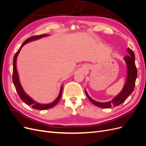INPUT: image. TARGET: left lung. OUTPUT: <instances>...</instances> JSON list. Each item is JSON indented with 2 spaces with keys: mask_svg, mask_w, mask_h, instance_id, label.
I'll return each instance as SVG.
<instances>
[{
  "mask_svg": "<svg viewBox=\"0 0 146 146\" xmlns=\"http://www.w3.org/2000/svg\"><path fill=\"white\" fill-rule=\"evenodd\" d=\"M127 51L129 53V55L124 57V60L126 61L127 66V78L126 84L120 93L116 96L111 101L108 102L102 103L98 102L92 99L85 91V93L88 98L89 99V100L92 104L96 105L97 107L107 108L118 106L122 104L128 98V96L130 95L134 91L135 82L137 77V69L135 61V54L133 50L130 49V48H127Z\"/></svg>",
  "mask_w": 146,
  "mask_h": 146,
  "instance_id": "left-lung-1",
  "label": "left lung"
}]
</instances>
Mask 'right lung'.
Returning a JSON list of instances; mask_svg holds the SVG:
<instances>
[{"label":"right lung","mask_w":146,"mask_h":146,"mask_svg":"<svg viewBox=\"0 0 146 146\" xmlns=\"http://www.w3.org/2000/svg\"><path fill=\"white\" fill-rule=\"evenodd\" d=\"M47 35L43 34V35H38V36H31V37L29 38L28 39H26L23 44L21 45V46L19 48V50L17 51V52L16 53L15 56H14V58H13V77H13V83H14V85L15 86V88H16L17 94H18L21 99L23 100L25 104H26L28 105L32 106V107L34 109L40 110H47V109L51 108L52 107H54V106H55L57 104H58L59 100L61 99V95H62V91H63V86H62V87L61 88L60 94L54 102H52L51 104H38V103L36 102H35L33 100H32L30 98V97H29L27 94L25 93L23 89V88H22V86L21 85V83L19 80L18 74H17V69H16V58H17V55H18V54H19V51L21 50V48L23 47L24 44H25L26 43H27L28 42L31 41L32 40H35V39H36L38 38H40L42 36H47Z\"/></svg>","instance_id":"add662e5"}]
</instances>
